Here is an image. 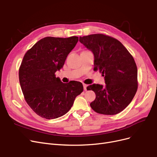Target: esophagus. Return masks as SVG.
Returning a JSON list of instances; mask_svg holds the SVG:
<instances>
[{"label":"esophagus","mask_w":157,"mask_h":157,"mask_svg":"<svg viewBox=\"0 0 157 157\" xmlns=\"http://www.w3.org/2000/svg\"><path fill=\"white\" fill-rule=\"evenodd\" d=\"M83 88H84L85 91H86V90H87V85L83 84Z\"/></svg>","instance_id":"obj_1"}]
</instances>
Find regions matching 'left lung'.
Returning a JSON list of instances; mask_svg holds the SVG:
<instances>
[{"label":"left lung","instance_id":"1","mask_svg":"<svg viewBox=\"0 0 157 157\" xmlns=\"http://www.w3.org/2000/svg\"><path fill=\"white\" fill-rule=\"evenodd\" d=\"M79 42L94 55V71L104 76L105 85L93 84L96 98L90 103L97 113L114 115L122 111L137 92V68L133 56L118 40L102 34L79 37Z\"/></svg>","mask_w":157,"mask_h":157}]
</instances>
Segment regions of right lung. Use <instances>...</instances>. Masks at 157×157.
<instances>
[{
  "label": "right lung",
  "mask_w": 157,
  "mask_h": 157,
  "mask_svg": "<svg viewBox=\"0 0 157 157\" xmlns=\"http://www.w3.org/2000/svg\"><path fill=\"white\" fill-rule=\"evenodd\" d=\"M78 37H46L25 54L19 80L25 100L39 117L55 119L67 113L75 98L83 91L78 81L63 83L55 73L63 67Z\"/></svg>",
  "instance_id": "add662e5"
}]
</instances>
